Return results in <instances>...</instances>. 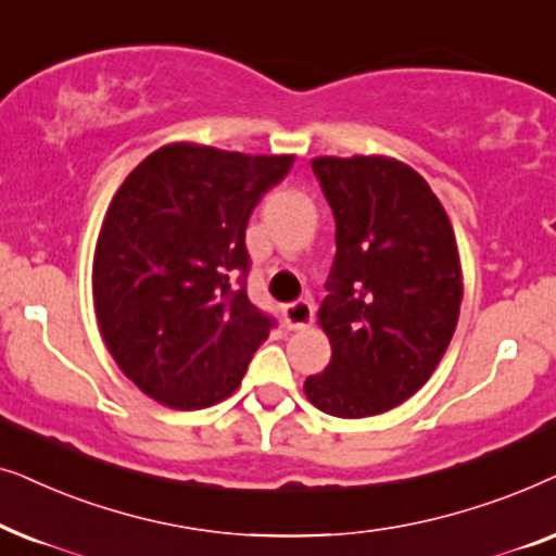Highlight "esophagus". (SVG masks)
Segmentation results:
<instances>
[{"instance_id": "34e87169", "label": "esophagus", "mask_w": 556, "mask_h": 556, "mask_svg": "<svg viewBox=\"0 0 556 556\" xmlns=\"http://www.w3.org/2000/svg\"><path fill=\"white\" fill-rule=\"evenodd\" d=\"M315 305L309 300H294L282 305V320L290 330H302L313 323Z\"/></svg>"}]
</instances>
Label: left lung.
Returning <instances> with one entry per match:
<instances>
[{
  "instance_id": "left-lung-1",
  "label": "left lung",
  "mask_w": 556,
  "mask_h": 556,
  "mask_svg": "<svg viewBox=\"0 0 556 556\" xmlns=\"http://www.w3.org/2000/svg\"><path fill=\"white\" fill-rule=\"evenodd\" d=\"M336 218L320 325L332 358L305 394L332 417L389 412L425 387L463 300L455 231L425 177L391 157H315Z\"/></svg>"
}]
</instances>
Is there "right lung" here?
Here are the masks:
<instances>
[{"label": "right lung", "mask_w": 556, "mask_h": 556, "mask_svg": "<svg viewBox=\"0 0 556 556\" xmlns=\"http://www.w3.org/2000/svg\"><path fill=\"white\" fill-rule=\"evenodd\" d=\"M292 162L180 142L116 190L93 254L96 317L124 376L160 404L231 396L277 325L247 294V224Z\"/></svg>", "instance_id": "add662e5"}]
</instances>
